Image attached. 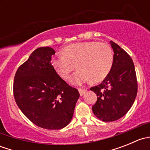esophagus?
Instances as JSON below:
<instances>
[{
	"label": "esophagus",
	"mask_w": 150,
	"mask_h": 150,
	"mask_svg": "<svg viewBox=\"0 0 150 150\" xmlns=\"http://www.w3.org/2000/svg\"><path fill=\"white\" fill-rule=\"evenodd\" d=\"M79 93H80V95H81V96H83V95L85 94V93H86V89H81V88H79Z\"/></svg>",
	"instance_id": "1"
}]
</instances>
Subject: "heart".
I'll use <instances>...</instances> for the list:
<instances>
[{"label": "heart", "instance_id": "obj_1", "mask_svg": "<svg viewBox=\"0 0 150 150\" xmlns=\"http://www.w3.org/2000/svg\"><path fill=\"white\" fill-rule=\"evenodd\" d=\"M62 57L54 59L52 66L64 81H68L75 69H78L71 79V83L81 86L88 81L98 83L110 73L114 56L108 44L96 41L79 42L64 47Z\"/></svg>", "mask_w": 150, "mask_h": 150}]
</instances>
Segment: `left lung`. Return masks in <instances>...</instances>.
<instances>
[{"mask_svg":"<svg viewBox=\"0 0 150 150\" xmlns=\"http://www.w3.org/2000/svg\"><path fill=\"white\" fill-rule=\"evenodd\" d=\"M114 51L110 73L101 84L91 88L97 96L93 114L104 122L121 118L131 109L137 94V81L132 59L121 47L110 41Z\"/></svg>","mask_w":150,"mask_h":150,"instance_id":"left-lung-1","label":"left lung"}]
</instances>
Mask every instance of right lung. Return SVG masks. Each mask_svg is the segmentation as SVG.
Listing matches in <instances>:
<instances>
[{"label":"right lung","mask_w":150,"mask_h":150,"mask_svg":"<svg viewBox=\"0 0 150 150\" xmlns=\"http://www.w3.org/2000/svg\"><path fill=\"white\" fill-rule=\"evenodd\" d=\"M55 54L51 47L35 50L16 72L13 96L19 108L42 128L58 130L72 118L79 92L69 86L51 64Z\"/></svg>","instance_id":"1"}]
</instances>
